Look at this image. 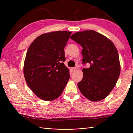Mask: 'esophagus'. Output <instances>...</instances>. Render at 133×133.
I'll use <instances>...</instances> for the list:
<instances>
[{
    "mask_svg": "<svg viewBox=\"0 0 133 133\" xmlns=\"http://www.w3.org/2000/svg\"><path fill=\"white\" fill-rule=\"evenodd\" d=\"M76 69V67L71 68V71H74Z\"/></svg>",
    "mask_w": 133,
    "mask_h": 133,
    "instance_id": "esophagus-1",
    "label": "esophagus"
}]
</instances>
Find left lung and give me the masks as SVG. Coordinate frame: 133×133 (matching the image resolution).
<instances>
[{"mask_svg":"<svg viewBox=\"0 0 133 133\" xmlns=\"http://www.w3.org/2000/svg\"><path fill=\"white\" fill-rule=\"evenodd\" d=\"M70 38L83 48V77L78 83L83 95L91 101H99L109 94L118 81L120 65L117 49L110 40L94 30L77 32Z\"/></svg>","mask_w":133,"mask_h":133,"instance_id":"1","label":"left lung"}]
</instances>
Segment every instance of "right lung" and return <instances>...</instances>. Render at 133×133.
Returning <instances> with one entry per match:
<instances>
[{"label": "right lung", "mask_w": 133, "mask_h": 133, "mask_svg": "<svg viewBox=\"0 0 133 133\" xmlns=\"http://www.w3.org/2000/svg\"><path fill=\"white\" fill-rule=\"evenodd\" d=\"M71 32L57 31L43 34L31 43L24 64L26 82L38 97L50 101L62 94L70 78L64 65V48Z\"/></svg>", "instance_id": "1"}]
</instances>
